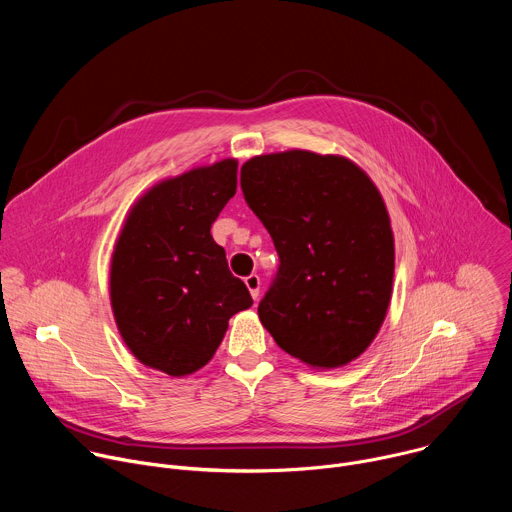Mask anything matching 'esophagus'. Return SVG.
Instances as JSON below:
<instances>
[{
	"instance_id": "esophagus-1",
	"label": "esophagus",
	"mask_w": 512,
	"mask_h": 512,
	"mask_svg": "<svg viewBox=\"0 0 512 512\" xmlns=\"http://www.w3.org/2000/svg\"><path fill=\"white\" fill-rule=\"evenodd\" d=\"M245 285H247V289H249V294L253 296V300H259V287H261L259 275L251 273L249 277H245Z\"/></svg>"
}]
</instances>
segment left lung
<instances>
[{
	"instance_id": "1",
	"label": "left lung",
	"mask_w": 512,
	"mask_h": 512,
	"mask_svg": "<svg viewBox=\"0 0 512 512\" xmlns=\"http://www.w3.org/2000/svg\"><path fill=\"white\" fill-rule=\"evenodd\" d=\"M241 188L279 255L261 324L308 367H344L391 302L395 239L379 188L348 158L306 150L247 160Z\"/></svg>"
}]
</instances>
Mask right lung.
<instances>
[{
	"label": "right lung",
	"instance_id": "obj_1",
	"mask_svg": "<svg viewBox=\"0 0 512 512\" xmlns=\"http://www.w3.org/2000/svg\"><path fill=\"white\" fill-rule=\"evenodd\" d=\"M233 158L166 178L129 210L117 237L109 296L119 334L145 367L170 377L202 369L231 316L253 306L210 227L237 192Z\"/></svg>",
	"mask_w": 512,
	"mask_h": 512
}]
</instances>
